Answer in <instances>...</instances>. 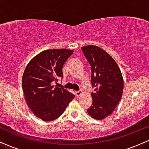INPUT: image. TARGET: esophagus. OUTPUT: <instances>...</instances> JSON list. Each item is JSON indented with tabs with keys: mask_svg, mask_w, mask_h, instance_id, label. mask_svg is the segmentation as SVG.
<instances>
[{
	"mask_svg": "<svg viewBox=\"0 0 149 149\" xmlns=\"http://www.w3.org/2000/svg\"><path fill=\"white\" fill-rule=\"evenodd\" d=\"M81 94H82V91H76V96L77 97H80Z\"/></svg>",
	"mask_w": 149,
	"mask_h": 149,
	"instance_id": "esophagus-1",
	"label": "esophagus"
}]
</instances>
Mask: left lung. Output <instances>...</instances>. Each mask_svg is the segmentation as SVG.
Instances as JSON below:
<instances>
[{
  "instance_id": "left-lung-1",
  "label": "left lung",
  "mask_w": 149,
  "mask_h": 149,
  "mask_svg": "<svg viewBox=\"0 0 149 149\" xmlns=\"http://www.w3.org/2000/svg\"><path fill=\"white\" fill-rule=\"evenodd\" d=\"M91 67L93 102L87 112L91 118L102 120L111 115L121 100L123 79L115 60L103 49L94 45L81 47Z\"/></svg>"
}]
</instances>
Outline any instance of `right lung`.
<instances>
[{
  "label": "right lung",
  "mask_w": 149,
  "mask_h": 149,
  "mask_svg": "<svg viewBox=\"0 0 149 149\" xmlns=\"http://www.w3.org/2000/svg\"><path fill=\"white\" fill-rule=\"evenodd\" d=\"M73 50L46 49L26 65L22 77L25 100L36 117L44 121L59 118L75 95L63 88L52 86L63 77V66Z\"/></svg>",
  "instance_id": "add662e5"
}]
</instances>
